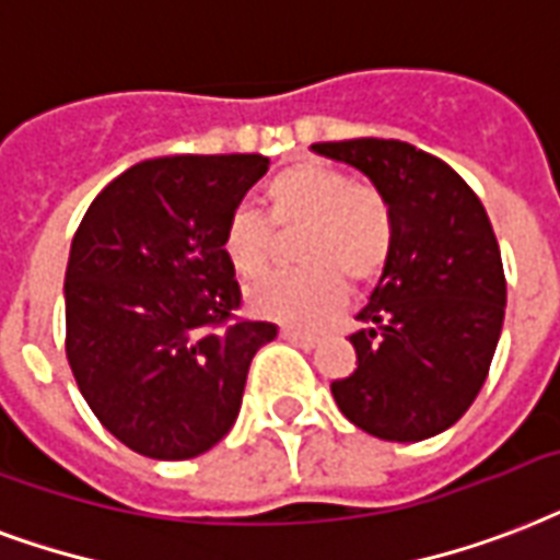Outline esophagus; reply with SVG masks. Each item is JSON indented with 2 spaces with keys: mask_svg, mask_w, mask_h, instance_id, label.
Segmentation results:
<instances>
[{
  "mask_svg": "<svg viewBox=\"0 0 560 560\" xmlns=\"http://www.w3.org/2000/svg\"><path fill=\"white\" fill-rule=\"evenodd\" d=\"M280 336H283L285 341L298 345V348H303V350H312L315 345H318V339H315V336H310V332H301V329H292V327L280 329Z\"/></svg>",
  "mask_w": 560,
  "mask_h": 560,
  "instance_id": "esophagus-1",
  "label": "esophagus"
}]
</instances>
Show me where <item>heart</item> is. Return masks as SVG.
Wrapping results in <instances>:
<instances>
[{
  "mask_svg": "<svg viewBox=\"0 0 560 560\" xmlns=\"http://www.w3.org/2000/svg\"><path fill=\"white\" fill-rule=\"evenodd\" d=\"M262 203L280 233L301 231V271L275 275L248 292V306L289 327H315L339 310L345 285L362 289L383 275L394 248V212L380 189L353 184L341 168L298 163L262 186ZM221 254L245 280L268 268L275 233L254 210H236L221 233Z\"/></svg>",
  "mask_w": 560,
  "mask_h": 560,
  "instance_id": "heart-1",
  "label": "heart"
}]
</instances>
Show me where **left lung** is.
<instances>
[{"mask_svg": "<svg viewBox=\"0 0 560 560\" xmlns=\"http://www.w3.org/2000/svg\"><path fill=\"white\" fill-rule=\"evenodd\" d=\"M359 168L394 212V248L350 336L357 371L329 392L383 441H423L482 392L505 318V275L482 201L444 160L400 140L315 142Z\"/></svg>", "mask_w": 560, "mask_h": 560, "instance_id": "left-lung-1", "label": "left lung"}]
</instances>
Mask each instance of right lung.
Instances as JSON below:
<instances>
[{
	"mask_svg": "<svg viewBox=\"0 0 560 560\" xmlns=\"http://www.w3.org/2000/svg\"><path fill=\"white\" fill-rule=\"evenodd\" d=\"M262 154L142 160L95 195L69 248L67 359L86 406L133 453L184 462L231 432L250 359L277 327L233 320L221 233Z\"/></svg>",
	"mask_w": 560,
	"mask_h": 560,
	"instance_id": "obj_1",
	"label": "right lung"
}]
</instances>
